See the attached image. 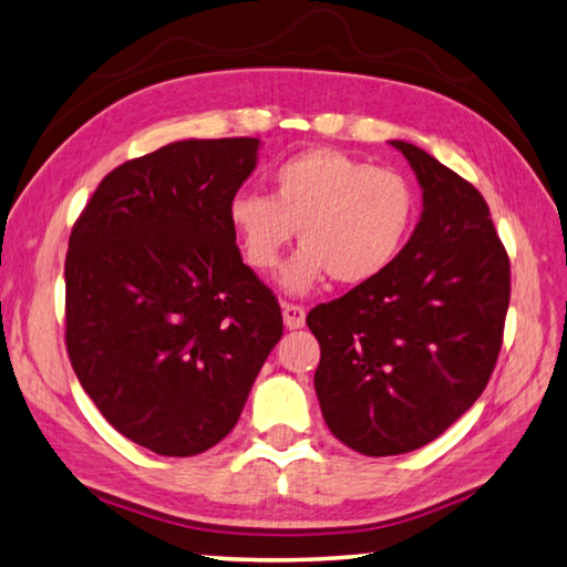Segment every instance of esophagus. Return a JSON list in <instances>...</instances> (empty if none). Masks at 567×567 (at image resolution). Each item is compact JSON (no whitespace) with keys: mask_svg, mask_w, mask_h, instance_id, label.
Listing matches in <instances>:
<instances>
[{"mask_svg":"<svg viewBox=\"0 0 567 567\" xmlns=\"http://www.w3.org/2000/svg\"><path fill=\"white\" fill-rule=\"evenodd\" d=\"M281 313H284V323H286L288 330L303 328V323H306V308H303V306L284 303V306H281Z\"/></svg>","mask_w":567,"mask_h":567,"instance_id":"esophagus-1","label":"esophagus"}]
</instances>
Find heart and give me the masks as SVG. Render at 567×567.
<instances>
[{
    "label": "heart",
    "mask_w": 567,
    "mask_h": 567,
    "mask_svg": "<svg viewBox=\"0 0 567 567\" xmlns=\"http://www.w3.org/2000/svg\"><path fill=\"white\" fill-rule=\"evenodd\" d=\"M271 197L239 192L229 227L256 271H271L298 229L286 266V291L306 293L330 274L338 284H365L388 271L410 239L416 197L408 177L348 153L316 147L271 169Z\"/></svg>",
    "instance_id": "heart-1"
}]
</instances>
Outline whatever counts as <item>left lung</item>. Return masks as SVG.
I'll return each instance as SVG.
<instances>
[{
    "instance_id": "obj_1",
    "label": "left lung",
    "mask_w": 567,
    "mask_h": 567,
    "mask_svg": "<svg viewBox=\"0 0 567 567\" xmlns=\"http://www.w3.org/2000/svg\"><path fill=\"white\" fill-rule=\"evenodd\" d=\"M390 145L414 169L422 217L388 271L306 318L320 343L323 420L365 456L420 450L482 398L511 298L508 254L482 192L422 147Z\"/></svg>"
}]
</instances>
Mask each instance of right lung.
Listing matches in <instances>:
<instances>
[{"label":"right lung","instance_id":"1","mask_svg":"<svg viewBox=\"0 0 567 567\" xmlns=\"http://www.w3.org/2000/svg\"><path fill=\"white\" fill-rule=\"evenodd\" d=\"M259 145L177 141L127 159L71 229L73 372L117 432L159 456L221 442L284 336L281 306L229 227Z\"/></svg>","mask_w":567,"mask_h":567}]
</instances>
